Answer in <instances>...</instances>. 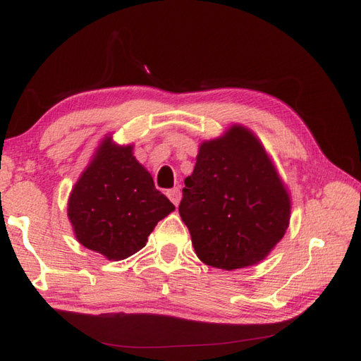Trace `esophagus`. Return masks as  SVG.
Instances as JSON below:
<instances>
[{"mask_svg":"<svg viewBox=\"0 0 361 361\" xmlns=\"http://www.w3.org/2000/svg\"><path fill=\"white\" fill-rule=\"evenodd\" d=\"M167 197L171 198V202L176 206L180 203V198H181V192H180V189L178 188H173V189H169L167 190Z\"/></svg>","mask_w":361,"mask_h":361,"instance_id":"obj_1","label":"esophagus"}]
</instances>
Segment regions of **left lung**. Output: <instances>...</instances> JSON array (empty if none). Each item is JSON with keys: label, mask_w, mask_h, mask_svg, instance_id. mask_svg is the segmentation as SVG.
<instances>
[{"label": "left lung", "mask_w": 361, "mask_h": 361, "mask_svg": "<svg viewBox=\"0 0 361 361\" xmlns=\"http://www.w3.org/2000/svg\"><path fill=\"white\" fill-rule=\"evenodd\" d=\"M185 185L178 211L206 265L235 270L257 264L286 234L288 194L247 128L234 126L203 142Z\"/></svg>", "instance_id": "1"}]
</instances>
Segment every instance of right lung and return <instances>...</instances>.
Returning <instances> with one entry per match:
<instances>
[{
    "label": "right lung",
    "mask_w": 361,
    "mask_h": 361,
    "mask_svg": "<svg viewBox=\"0 0 361 361\" xmlns=\"http://www.w3.org/2000/svg\"><path fill=\"white\" fill-rule=\"evenodd\" d=\"M132 150L105 140L68 203L78 240L106 259L140 251L158 221L175 209Z\"/></svg>",
    "instance_id": "obj_1"
}]
</instances>
